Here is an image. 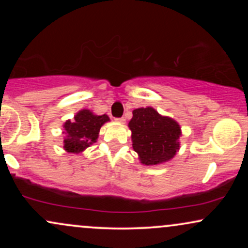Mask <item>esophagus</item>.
Returning <instances> with one entry per match:
<instances>
[{
  "label": "esophagus",
  "mask_w": 248,
  "mask_h": 248,
  "mask_svg": "<svg viewBox=\"0 0 248 248\" xmlns=\"http://www.w3.org/2000/svg\"><path fill=\"white\" fill-rule=\"evenodd\" d=\"M115 121L119 122V124H124V122H126V119H124V118H116Z\"/></svg>",
  "instance_id": "esophagus-1"
}]
</instances>
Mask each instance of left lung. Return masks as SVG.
Returning <instances> with one entry per match:
<instances>
[{"label": "left lung", "instance_id": "1", "mask_svg": "<svg viewBox=\"0 0 248 248\" xmlns=\"http://www.w3.org/2000/svg\"><path fill=\"white\" fill-rule=\"evenodd\" d=\"M128 127L132 130L133 149L142 164L163 163L178 152L181 127L173 119L158 114L153 107L134 109Z\"/></svg>", "mask_w": 248, "mask_h": 248}]
</instances>
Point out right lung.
I'll return each mask as SVG.
<instances>
[{"mask_svg":"<svg viewBox=\"0 0 248 248\" xmlns=\"http://www.w3.org/2000/svg\"><path fill=\"white\" fill-rule=\"evenodd\" d=\"M107 121L109 118L106 114L95 115L90 109L79 110L72 121L67 120L62 124L66 134L64 149L72 154L82 153L96 142L101 126Z\"/></svg>","mask_w":248,"mask_h":248,"instance_id":"add662e5","label":"right lung"}]
</instances>
